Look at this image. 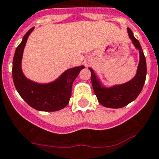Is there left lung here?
Here are the masks:
<instances>
[{"instance_id": "1", "label": "left lung", "mask_w": 159, "mask_h": 159, "mask_svg": "<svg viewBox=\"0 0 159 159\" xmlns=\"http://www.w3.org/2000/svg\"><path fill=\"white\" fill-rule=\"evenodd\" d=\"M128 33L135 48L139 52V62L135 76L128 82L116 85L111 87H105L97 78L93 70L89 68L91 71V81L94 93L101 104L106 108H120L126 106L129 103L136 99L142 91L147 76V63L141 45L138 39L135 38L133 32L128 28Z\"/></svg>"}]
</instances>
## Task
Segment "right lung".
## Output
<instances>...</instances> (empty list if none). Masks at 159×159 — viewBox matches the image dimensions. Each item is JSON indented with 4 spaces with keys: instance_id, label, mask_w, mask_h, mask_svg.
<instances>
[{
    "instance_id": "right-lung-1",
    "label": "right lung",
    "mask_w": 159,
    "mask_h": 159,
    "mask_svg": "<svg viewBox=\"0 0 159 159\" xmlns=\"http://www.w3.org/2000/svg\"><path fill=\"white\" fill-rule=\"evenodd\" d=\"M34 28L27 32L16 48L12 62V79L17 92L27 104L38 111H55L62 109L70 101L73 82L84 66L68 69L50 83H37L25 77L21 68L23 53Z\"/></svg>"
}]
</instances>
